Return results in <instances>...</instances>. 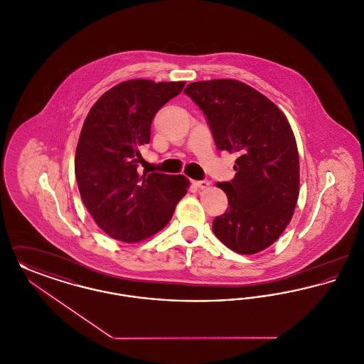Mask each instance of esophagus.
<instances>
[{"instance_id":"esophagus-1","label":"esophagus","mask_w":364,"mask_h":364,"mask_svg":"<svg viewBox=\"0 0 364 364\" xmlns=\"http://www.w3.org/2000/svg\"><path fill=\"white\" fill-rule=\"evenodd\" d=\"M193 186L200 188V190H206L210 186V181L208 180H200V181H193Z\"/></svg>"}]
</instances>
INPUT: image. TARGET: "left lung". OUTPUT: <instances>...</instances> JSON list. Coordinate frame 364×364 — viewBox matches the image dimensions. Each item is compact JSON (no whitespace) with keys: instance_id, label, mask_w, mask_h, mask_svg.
I'll return each mask as SVG.
<instances>
[{"instance_id":"left-lung-1","label":"left lung","mask_w":364,"mask_h":364,"mask_svg":"<svg viewBox=\"0 0 364 364\" xmlns=\"http://www.w3.org/2000/svg\"><path fill=\"white\" fill-rule=\"evenodd\" d=\"M184 92L198 105L220 150L236 153L230 181L217 187L229 208L213 221L214 235L242 255L277 240L299 198V153L285 114L259 91L233 79L195 82Z\"/></svg>"}]
</instances>
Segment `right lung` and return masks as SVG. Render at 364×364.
<instances>
[{
  "mask_svg": "<svg viewBox=\"0 0 364 364\" xmlns=\"http://www.w3.org/2000/svg\"><path fill=\"white\" fill-rule=\"evenodd\" d=\"M184 82L127 80L92 105L75 156L82 200L97 225L124 242L144 240L171 221L190 181L183 174L138 173L156 112Z\"/></svg>",
  "mask_w": 364,
  "mask_h": 364,
  "instance_id": "obj_1",
  "label": "right lung"
}]
</instances>
